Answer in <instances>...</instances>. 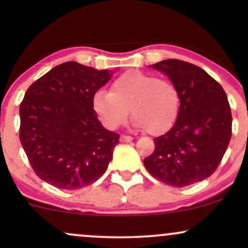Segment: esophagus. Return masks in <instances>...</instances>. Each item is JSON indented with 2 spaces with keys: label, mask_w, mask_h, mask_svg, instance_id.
Segmentation results:
<instances>
[{
  "label": "esophagus",
  "mask_w": 248,
  "mask_h": 248,
  "mask_svg": "<svg viewBox=\"0 0 248 248\" xmlns=\"http://www.w3.org/2000/svg\"><path fill=\"white\" fill-rule=\"evenodd\" d=\"M133 141V138L132 136H128V135H121L120 138V142L122 143H127V142H132Z\"/></svg>",
  "instance_id": "34e87169"
}]
</instances>
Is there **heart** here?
I'll return each instance as SVG.
<instances>
[{"label": "heart", "mask_w": 248, "mask_h": 248, "mask_svg": "<svg viewBox=\"0 0 248 248\" xmlns=\"http://www.w3.org/2000/svg\"><path fill=\"white\" fill-rule=\"evenodd\" d=\"M92 106L108 129L124 124L132 110L134 126L148 129L153 135H161L171 129L177 121L179 94L170 81L132 70L114 79L110 92H95Z\"/></svg>", "instance_id": "b5f03b06"}]
</instances>
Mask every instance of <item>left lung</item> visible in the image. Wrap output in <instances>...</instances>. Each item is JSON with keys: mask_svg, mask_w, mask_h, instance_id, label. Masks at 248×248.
<instances>
[{"mask_svg": "<svg viewBox=\"0 0 248 248\" xmlns=\"http://www.w3.org/2000/svg\"><path fill=\"white\" fill-rule=\"evenodd\" d=\"M177 88L176 124L155 138V150L144 158L150 175L182 187L203 181L216 171L232 135V114L223 87L201 67L167 59L150 65Z\"/></svg>", "mask_w": 248, "mask_h": 248, "instance_id": "obj_1", "label": "left lung"}]
</instances>
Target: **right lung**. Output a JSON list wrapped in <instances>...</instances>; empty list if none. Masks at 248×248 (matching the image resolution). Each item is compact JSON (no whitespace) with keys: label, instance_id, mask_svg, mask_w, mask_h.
<instances>
[{"label":"right lung","instance_id":"obj_1","mask_svg":"<svg viewBox=\"0 0 248 248\" xmlns=\"http://www.w3.org/2000/svg\"><path fill=\"white\" fill-rule=\"evenodd\" d=\"M114 72L66 62L28 88L19 106V139L44 182L77 190L107 170L120 135L102 126L92 99Z\"/></svg>","mask_w":248,"mask_h":248}]
</instances>
